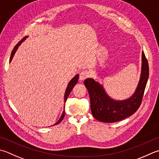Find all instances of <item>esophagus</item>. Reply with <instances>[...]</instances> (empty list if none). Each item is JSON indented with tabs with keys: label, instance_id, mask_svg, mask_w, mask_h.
<instances>
[{
	"label": "esophagus",
	"instance_id": "34e87169",
	"mask_svg": "<svg viewBox=\"0 0 159 159\" xmlns=\"http://www.w3.org/2000/svg\"><path fill=\"white\" fill-rule=\"evenodd\" d=\"M90 76V72L88 70H83L80 73L79 79L80 80H84L86 79L87 78H88Z\"/></svg>",
	"mask_w": 159,
	"mask_h": 159
}]
</instances>
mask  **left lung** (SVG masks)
<instances>
[{
	"label": "left lung",
	"instance_id": "8db88e82",
	"mask_svg": "<svg viewBox=\"0 0 159 159\" xmlns=\"http://www.w3.org/2000/svg\"><path fill=\"white\" fill-rule=\"evenodd\" d=\"M142 72L139 85L131 98L122 101L112 100L98 83L92 79L84 81L88 90L93 116L105 123H114L134 114L141 106L149 77V65L144 52H142Z\"/></svg>",
	"mask_w": 159,
	"mask_h": 159
}]
</instances>
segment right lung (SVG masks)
<instances>
[{"instance_id":"1","label":"right lung","mask_w":159,"mask_h":159,"mask_svg":"<svg viewBox=\"0 0 159 159\" xmlns=\"http://www.w3.org/2000/svg\"><path fill=\"white\" fill-rule=\"evenodd\" d=\"M27 36H25L23 39H22L21 40H20V41L18 42L16 45V46L14 47V49H13V50H12V52H11V57H10V59H9V63H10V62L11 61L12 58H13L16 51V49H18V47L20 45V43H21L22 42H23V40L27 38ZM78 80H79V75H76V76H74V77L73 78V79L70 80L69 84H68L67 88V89H66V91H65V97H64V102H66L67 99V97H68V96L70 95V92H71V90H72L73 88H74V86H75V85L77 83ZM64 117H65V110L63 111V114H62V115H61V116L60 119H59V120L57 121V123H56L54 124V125H58V123H60L61 122V121H62V120L63 119Z\"/></svg>"}]
</instances>
